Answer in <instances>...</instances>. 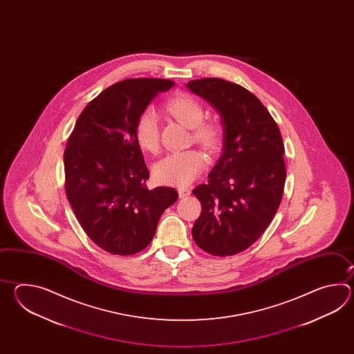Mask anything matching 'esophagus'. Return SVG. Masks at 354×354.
<instances>
[{"instance_id":"obj_1","label":"esophagus","mask_w":354,"mask_h":354,"mask_svg":"<svg viewBox=\"0 0 354 354\" xmlns=\"http://www.w3.org/2000/svg\"><path fill=\"white\" fill-rule=\"evenodd\" d=\"M191 194V191H189V188L187 187H178V195H180V198H183V197H187Z\"/></svg>"}]
</instances>
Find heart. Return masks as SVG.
<instances>
[{"instance_id":"1","label":"heart","mask_w":354,"mask_h":354,"mask_svg":"<svg viewBox=\"0 0 354 354\" xmlns=\"http://www.w3.org/2000/svg\"><path fill=\"white\" fill-rule=\"evenodd\" d=\"M166 111L176 120L192 129V140L207 153H216L224 140L221 124L215 120H203L205 110L197 98L189 93H178L167 101ZM136 143L148 153L159 149L158 116L145 110L138 116L134 127ZM206 158L197 149L174 151L159 160L153 168V176L159 183L186 186L203 172Z\"/></svg>"}]
</instances>
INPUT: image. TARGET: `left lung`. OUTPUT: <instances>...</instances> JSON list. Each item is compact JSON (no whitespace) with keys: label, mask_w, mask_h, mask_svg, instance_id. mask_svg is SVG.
<instances>
[{"label":"left lung","mask_w":354,"mask_h":354,"mask_svg":"<svg viewBox=\"0 0 354 354\" xmlns=\"http://www.w3.org/2000/svg\"><path fill=\"white\" fill-rule=\"evenodd\" d=\"M187 87L216 107L225 131L223 156L207 183L192 191L203 207L192 238L211 256H234L258 241L279 210L285 145L271 113L247 88L214 77Z\"/></svg>","instance_id":"8db88e82"}]
</instances>
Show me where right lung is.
Wrapping results in <instances>:
<instances>
[{"label":"right lung","instance_id":"add662e5","mask_svg":"<svg viewBox=\"0 0 354 354\" xmlns=\"http://www.w3.org/2000/svg\"><path fill=\"white\" fill-rule=\"evenodd\" d=\"M174 81L129 78L102 91L75 121L64 151V188L75 218L107 253L131 256L149 245L159 218L178 194L149 189L134 136L138 116Z\"/></svg>","mask_w":354,"mask_h":354}]
</instances>
